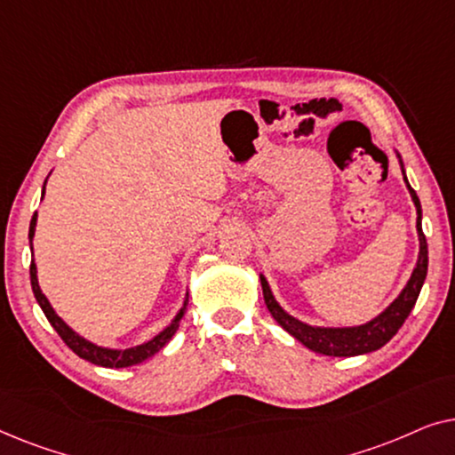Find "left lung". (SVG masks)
I'll return each mask as SVG.
<instances>
[{
    "label": "left lung",
    "instance_id": "1",
    "mask_svg": "<svg viewBox=\"0 0 455 455\" xmlns=\"http://www.w3.org/2000/svg\"><path fill=\"white\" fill-rule=\"evenodd\" d=\"M400 157V155H397ZM402 173H403V164L400 159ZM403 180H406V173H403ZM406 186L410 190V196H412L414 207H416V229H419V240H420V252L419 260H416V267L410 275L406 288L402 290V294L395 298L394 302L389 304L387 308L383 310L381 315L375 316V319L364 323V325L356 327H313L307 325V323L294 319V316L285 313V310L279 307L275 298H273V291L267 283L265 275H260V285H263V298L267 308L273 319H275L279 325H282L285 331L316 354H325V356H358V354H369L375 352L379 347H383L387 341L397 333V329L403 325V321L408 319L410 310L414 308L416 300H419L420 288L425 283L427 269H428V248H427V238L422 234V209L420 201L412 190V186Z\"/></svg>",
    "mask_w": 455,
    "mask_h": 455
}]
</instances>
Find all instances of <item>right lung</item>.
<instances>
[{
	"instance_id": "obj_1",
	"label": "right lung",
	"mask_w": 455,
	"mask_h": 455,
	"mask_svg": "<svg viewBox=\"0 0 455 455\" xmlns=\"http://www.w3.org/2000/svg\"><path fill=\"white\" fill-rule=\"evenodd\" d=\"M47 182V180H45ZM43 195H45V186H43ZM35 226H36V213L33 215V220H30V229H28V240H30V251H33V235H35ZM30 285H33V294L36 298V302H39V307L43 313H45L47 321L52 323V327L58 331V335L61 339L66 341V346L70 347L74 354H78L80 358L89 360V363L97 364V366H105V369H124V366H132V364H140L145 363L147 358H151L153 354H157L161 347H164L167 341L173 338V333L178 331L180 327V319H182L184 313H186V304H188V294H186V300H184V307L180 308V313L173 316V321L167 325L164 331L155 335L153 339L145 341V344L140 346H134V347H126V350H114V347H101L97 344H92V341L84 339L83 335H78L74 329H70L66 325L64 321L60 319L58 315H55V310L49 300L43 294L41 288H39V279H36V265L35 260H30Z\"/></svg>"
}]
</instances>
